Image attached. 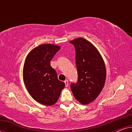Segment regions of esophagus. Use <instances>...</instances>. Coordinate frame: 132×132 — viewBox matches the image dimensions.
Returning <instances> with one entry per match:
<instances>
[{"mask_svg":"<svg viewBox=\"0 0 132 132\" xmlns=\"http://www.w3.org/2000/svg\"><path fill=\"white\" fill-rule=\"evenodd\" d=\"M65 85V87H68V81L67 80H65L64 81Z\"/></svg>","mask_w":132,"mask_h":132,"instance_id":"obj_1","label":"esophagus"}]
</instances>
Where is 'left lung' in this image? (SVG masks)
I'll use <instances>...</instances> for the list:
<instances>
[{
	"label": "left lung",
	"instance_id": "left-lung-1",
	"mask_svg": "<svg viewBox=\"0 0 132 132\" xmlns=\"http://www.w3.org/2000/svg\"><path fill=\"white\" fill-rule=\"evenodd\" d=\"M76 50L78 80L71 84L76 99L82 104L93 102L104 87L106 71L104 61L97 48L89 41L77 38L70 41Z\"/></svg>",
	"mask_w": 132,
	"mask_h": 132
}]
</instances>
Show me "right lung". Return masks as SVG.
<instances>
[{"mask_svg": "<svg viewBox=\"0 0 132 132\" xmlns=\"http://www.w3.org/2000/svg\"><path fill=\"white\" fill-rule=\"evenodd\" d=\"M61 47L43 44L33 48L25 59L23 77L25 86L36 102L52 106L58 100L64 82L57 79V73L50 65V61Z\"/></svg>", "mask_w": 132, "mask_h": 132, "instance_id": "right-lung-1", "label": "right lung"}]
</instances>
